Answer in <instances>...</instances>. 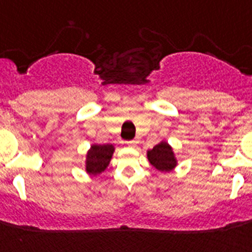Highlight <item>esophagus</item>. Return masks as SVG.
<instances>
[{
  "label": "esophagus",
  "instance_id": "1",
  "mask_svg": "<svg viewBox=\"0 0 252 252\" xmlns=\"http://www.w3.org/2000/svg\"><path fill=\"white\" fill-rule=\"evenodd\" d=\"M137 143H138V142L134 141V139H133V141H128V142H126V144H128L129 147H135V146H137Z\"/></svg>",
  "mask_w": 252,
  "mask_h": 252
}]
</instances>
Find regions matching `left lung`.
I'll use <instances>...</instances> for the list:
<instances>
[{"label":"left lung","instance_id":"left-lung-1","mask_svg":"<svg viewBox=\"0 0 252 252\" xmlns=\"http://www.w3.org/2000/svg\"><path fill=\"white\" fill-rule=\"evenodd\" d=\"M147 158L151 165L159 171H171L178 163L171 146L165 141L159 142L152 150L147 151Z\"/></svg>","mask_w":252,"mask_h":252}]
</instances>
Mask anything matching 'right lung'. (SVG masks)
Listing matches in <instances>:
<instances>
[{
	"label": "right lung",
	"instance_id": "right-lung-1",
	"mask_svg": "<svg viewBox=\"0 0 252 252\" xmlns=\"http://www.w3.org/2000/svg\"><path fill=\"white\" fill-rule=\"evenodd\" d=\"M113 144H93L86 155V171L90 175H99L106 170L114 153Z\"/></svg>",
	"mask_w": 252,
	"mask_h": 252
}]
</instances>
